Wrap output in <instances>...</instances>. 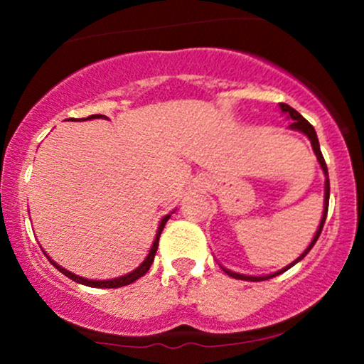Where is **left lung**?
Instances as JSON below:
<instances>
[{"instance_id": "1", "label": "left lung", "mask_w": 364, "mask_h": 364, "mask_svg": "<svg viewBox=\"0 0 364 364\" xmlns=\"http://www.w3.org/2000/svg\"><path fill=\"white\" fill-rule=\"evenodd\" d=\"M279 107H281V111L284 112V114L287 116V119H291V124H289V128L291 129H294V132H301L303 135H306L308 139H310V141H311V147H313V152H315V156H316V161H318V164H320V168H321V171H323V176H325V193H323V214H321V219H320V224H318V229H316V232H315V236H313V240H311V243L308 245V248L304 250V252L299 255L298 258H296L294 262H291L289 265H286L284 267V269H281V270H277V272H274V274H267V275H245V274H237V272H232V270H229V269H224L223 267V270L228 275H231V277H235V279H241V281H267V279H272V277H275V275H279V274H282V272H286V270H289L292 265H296V263L298 262H301L304 257H306L308 253H310V250L313 248V246H315V243H316V240H318L320 237V232H321V229H323V224H325V219H327V212H328V196H330V183H328V169H327V164H325V159H323V156H321V150H320V144H318V136H316V132H315V128L311 127L310 123H308L306 119L303 118L301 114H299L298 111L296 109H292L291 106H287V104H284V102H281L279 104Z\"/></svg>"}]
</instances>
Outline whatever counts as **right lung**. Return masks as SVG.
<instances>
[{
    "mask_svg": "<svg viewBox=\"0 0 364 364\" xmlns=\"http://www.w3.org/2000/svg\"><path fill=\"white\" fill-rule=\"evenodd\" d=\"M99 118L106 119V116H102V114H92V116H89V118H87V119H99ZM72 121H78V119L72 118ZM83 121H85V119H83ZM171 214H174V212H171ZM171 214H168V215H164V217H162V219H161V223H159V228H157V235H156V237H154V243H152V246H150V250H149V255H147V257H145V260L141 262L140 265L136 267L135 270H132V272H129V274H124V275H121V277H116V279H107V281H94V279H85V277H80V275H77V274H72V272H70V270H66L65 267L58 265V263L54 262L53 258L49 257V255L44 252V250H43V252H44L46 257H48V260L51 262L53 265L56 267V269L60 270L61 274H65L66 277H70V279H72V281H75V282H78V284H83V286H89V287H106V289H112V287H123V286H128V284L135 282L136 279H140L141 275H145V274L149 272L150 265H152V262H154V257H156L157 246H159V237H161V232H162V229H164L166 223H168V220H169Z\"/></svg>",
    "mask_w": 364,
    "mask_h": 364,
    "instance_id": "1",
    "label": "right lung"
}]
</instances>
